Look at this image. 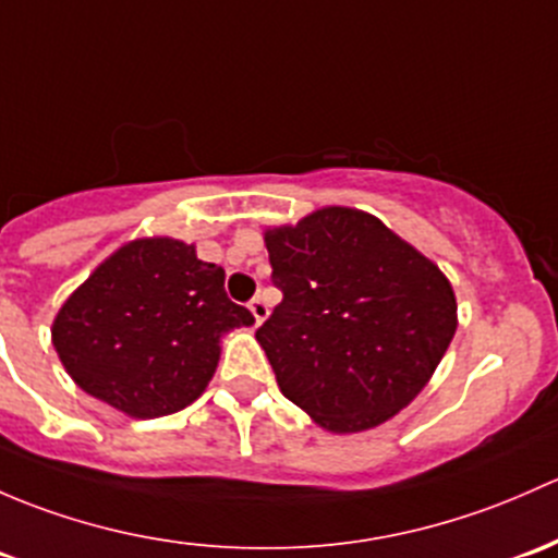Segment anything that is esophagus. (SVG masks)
Instances as JSON below:
<instances>
[{
	"mask_svg": "<svg viewBox=\"0 0 558 558\" xmlns=\"http://www.w3.org/2000/svg\"><path fill=\"white\" fill-rule=\"evenodd\" d=\"M248 310H251V313H254V318H256V326H262V324H264V320H267L269 310H267V302H264V299H262V296L251 299Z\"/></svg>",
	"mask_w": 558,
	"mask_h": 558,
	"instance_id": "esophagus-1",
	"label": "esophagus"
}]
</instances>
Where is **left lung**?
Returning a JSON list of instances; mask_svg holds the SVG:
<instances>
[{"label": "left lung", "mask_w": 558, "mask_h": 558, "mask_svg": "<svg viewBox=\"0 0 558 558\" xmlns=\"http://www.w3.org/2000/svg\"><path fill=\"white\" fill-rule=\"evenodd\" d=\"M264 245L283 302L256 342L280 392L328 433L372 430L407 409L457 331L438 264L348 205L267 227Z\"/></svg>", "instance_id": "obj_1"}]
</instances>
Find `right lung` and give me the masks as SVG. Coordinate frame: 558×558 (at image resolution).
Masks as SVG:
<instances>
[{
    "label": "right lung",
    "mask_w": 558,
    "mask_h": 558,
    "mask_svg": "<svg viewBox=\"0 0 558 558\" xmlns=\"http://www.w3.org/2000/svg\"><path fill=\"white\" fill-rule=\"evenodd\" d=\"M254 315L225 269L184 240L136 238L107 256L52 320V348L87 396L136 420L181 412L219 366L221 339Z\"/></svg>",
    "instance_id": "right-lung-1"
}]
</instances>
